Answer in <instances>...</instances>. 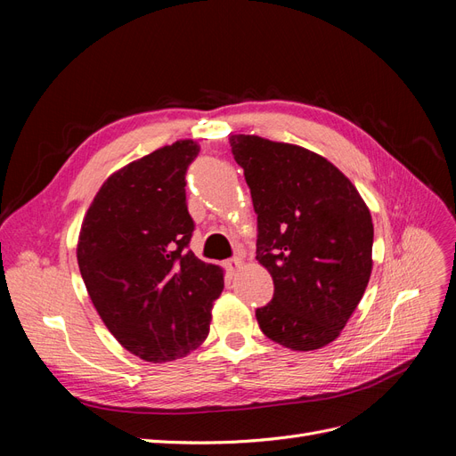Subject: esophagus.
<instances>
[{"mask_svg":"<svg viewBox=\"0 0 456 456\" xmlns=\"http://www.w3.org/2000/svg\"><path fill=\"white\" fill-rule=\"evenodd\" d=\"M241 266H243V258H241V256H233V258H230V260L224 262V268H226L230 273L238 272Z\"/></svg>","mask_w":456,"mask_h":456,"instance_id":"obj_1","label":"esophagus"}]
</instances>
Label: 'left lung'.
Returning a JSON list of instances; mask_svg holds the SVG:
<instances>
[{"mask_svg": "<svg viewBox=\"0 0 456 456\" xmlns=\"http://www.w3.org/2000/svg\"><path fill=\"white\" fill-rule=\"evenodd\" d=\"M258 223L256 260L273 298L260 330L285 348L333 342L360 305L372 270V220L360 191L333 163L295 144L232 134Z\"/></svg>", "mask_w": 456, "mask_h": 456, "instance_id": "1", "label": "left lung"}]
</instances>
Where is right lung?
<instances>
[{
  "mask_svg": "<svg viewBox=\"0 0 456 456\" xmlns=\"http://www.w3.org/2000/svg\"><path fill=\"white\" fill-rule=\"evenodd\" d=\"M200 154L176 141L116 171L94 196L77 241L93 306L123 348L144 362H173L209 335L223 268L188 249L194 220L186 171Z\"/></svg>",
  "mask_w": 456,
  "mask_h": 456,
  "instance_id": "right-lung-1",
  "label": "right lung"
}]
</instances>
